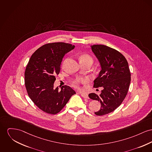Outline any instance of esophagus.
<instances>
[{
    "instance_id": "obj_1",
    "label": "esophagus",
    "mask_w": 152,
    "mask_h": 152,
    "mask_svg": "<svg viewBox=\"0 0 152 152\" xmlns=\"http://www.w3.org/2000/svg\"><path fill=\"white\" fill-rule=\"evenodd\" d=\"M81 96L83 98H85V99H88L89 97H88V95L87 94H85V93H81Z\"/></svg>"
}]
</instances>
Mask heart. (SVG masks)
Instances as JSON below:
<instances>
[{"instance_id": "1", "label": "heart", "mask_w": 152, "mask_h": 152, "mask_svg": "<svg viewBox=\"0 0 152 152\" xmlns=\"http://www.w3.org/2000/svg\"><path fill=\"white\" fill-rule=\"evenodd\" d=\"M80 61H92V59L90 56L88 55H82L80 58ZM87 82V79L86 78H80L77 79L73 82L74 86L78 88H80L81 84L85 83Z\"/></svg>"}]
</instances>
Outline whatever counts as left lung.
Segmentation results:
<instances>
[{
    "label": "left lung",
    "instance_id": "1",
    "mask_svg": "<svg viewBox=\"0 0 152 152\" xmlns=\"http://www.w3.org/2000/svg\"><path fill=\"white\" fill-rule=\"evenodd\" d=\"M91 50L101 67L94 86L103 89L100 95L91 93L89 97L100 102L101 108L94 113L101 116L113 111L121 104L129 91L131 74L127 61L119 51L104 45H94Z\"/></svg>",
    "mask_w": 152,
    "mask_h": 152
}]
</instances>
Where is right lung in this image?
I'll list each match as a JSON object with an SVG mask.
<instances>
[{"mask_svg":"<svg viewBox=\"0 0 152 152\" xmlns=\"http://www.w3.org/2000/svg\"><path fill=\"white\" fill-rule=\"evenodd\" d=\"M74 48L64 42L50 43L31 55L25 72V84L29 97L42 111L56 114L76 93L69 86H63L61 91L58 86L54 88L63 58Z\"/></svg>","mask_w":152,"mask_h":152,"instance_id":"1","label":"right lung"}]
</instances>
